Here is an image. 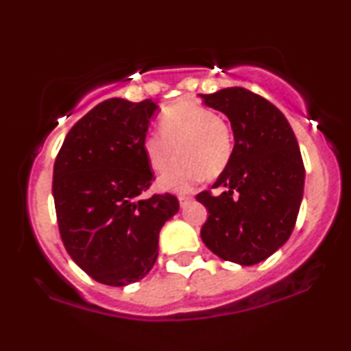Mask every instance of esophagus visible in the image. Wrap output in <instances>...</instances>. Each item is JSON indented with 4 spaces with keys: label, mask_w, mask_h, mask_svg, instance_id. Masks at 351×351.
I'll list each match as a JSON object with an SVG mask.
<instances>
[{
    "label": "esophagus",
    "mask_w": 351,
    "mask_h": 351,
    "mask_svg": "<svg viewBox=\"0 0 351 351\" xmlns=\"http://www.w3.org/2000/svg\"><path fill=\"white\" fill-rule=\"evenodd\" d=\"M191 198H193L191 195H180V196H178V199H180V204H181V206H186V204L189 203V201H191Z\"/></svg>",
    "instance_id": "obj_1"
}]
</instances>
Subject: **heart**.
I'll return each mask as SVG.
<instances>
[{
  "mask_svg": "<svg viewBox=\"0 0 351 351\" xmlns=\"http://www.w3.org/2000/svg\"><path fill=\"white\" fill-rule=\"evenodd\" d=\"M160 132L145 135L142 143L152 170L162 173L175 163L176 155L181 158L160 178V188L188 191L203 175L215 178L231 162L234 147L231 125L203 104L191 100L173 104L160 117Z\"/></svg>",
  "mask_w": 351,
  "mask_h": 351,
  "instance_id": "b5f03b06",
  "label": "heart"
}]
</instances>
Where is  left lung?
Returning <instances> with one entry per match:
<instances>
[{"label":"left lung","instance_id":"left-lung-1","mask_svg":"<svg viewBox=\"0 0 351 351\" xmlns=\"http://www.w3.org/2000/svg\"><path fill=\"white\" fill-rule=\"evenodd\" d=\"M199 97L228 115L234 134L231 162L213 184L224 191L196 195L209 213L201 239L221 259L257 264L284 245L295 226L305 180L299 143L279 108L247 88Z\"/></svg>","mask_w":351,"mask_h":351}]
</instances>
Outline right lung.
<instances>
[{"label": "right lung", "instance_id": "obj_1", "mask_svg": "<svg viewBox=\"0 0 351 351\" xmlns=\"http://www.w3.org/2000/svg\"><path fill=\"white\" fill-rule=\"evenodd\" d=\"M156 104L108 99L71 128L56 156L52 196L60 239L87 276L112 287L143 279L158 234L180 209L170 193L138 196L153 173L143 138Z\"/></svg>", "mask_w": 351, "mask_h": 351}]
</instances>
